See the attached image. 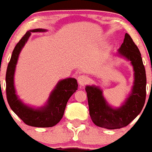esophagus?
I'll list each match as a JSON object with an SVG mask.
<instances>
[{"label": "esophagus", "mask_w": 152, "mask_h": 152, "mask_svg": "<svg viewBox=\"0 0 152 152\" xmlns=\"http://www.w3.org/2000/svg\"><path fill=\"white\" fill-rule=\"evenodd\" d=\"M88 80H88V77L86 75H80L77 78V82L80 86H84L86 84L88 83Z\"/></svg>", "instance_id": "obj_1"}]
</instances>
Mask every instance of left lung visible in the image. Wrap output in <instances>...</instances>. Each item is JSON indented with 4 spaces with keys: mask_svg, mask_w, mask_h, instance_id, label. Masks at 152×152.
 Returning a JSON list of instances; mask_svg holds the SVG:
<instances>
[{
    "mask_svg": "<svg viewBox=\"0 0 152 152\" xmlns=\"http://www.w3.org/2000/svg\"><path fill=\"white\" fill-rule=\"evenodd\" d=\"M114 55L130 61L133 67V86L122 105L118 108L110 106L99 86L91 85L85 88L93 123L107 129H118L129 125L142 111L146 94V76L141 54L128 33H126L121 48Z\"/></svg>",
    "mask_w": 152,
    "mask_h": 152,
    "instance_id": "left-lung-1",
    "label": "left lung"
}]
</instances>
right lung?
I'll list each match as a JSON object with an SVG mask.
<instances>
[{"label":"right lung","mask_w":152,"mask_h":152,"mask_svg":"<svg viewBox=\"0 0 152 152\" xmlns=\"http://www.w3.org/2000/svg\"><path fill=\"white\" fill-rule=\"evenodd\" d=\"M44 28L29 30L18 43L12 52L6 75L7 101L12 110L26 125L34 127H52L60 122L64 116L69 99L77 90L75 78L69 77L58 81L51 91L47 101L43 106L34 107L23 103L16 94L15 87V72L18 57L28 41L31 32H45Z\"/></svg>","instance_id":"1"}]
</instances>
